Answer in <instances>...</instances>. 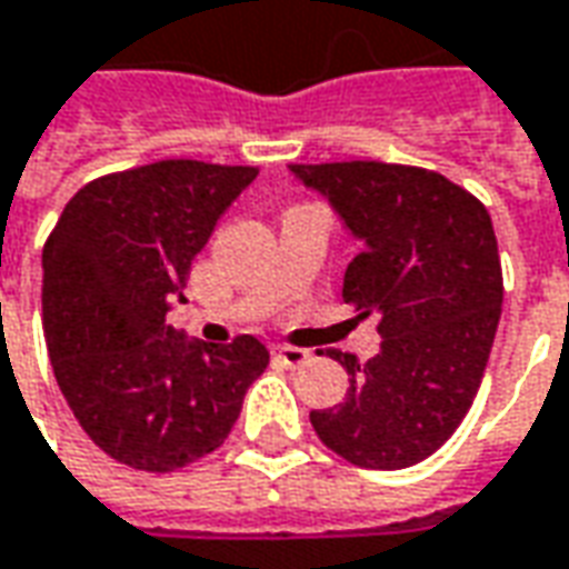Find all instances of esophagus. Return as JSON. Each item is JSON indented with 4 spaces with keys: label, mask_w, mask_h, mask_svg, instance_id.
Returning a JSON list of instances; mask_svg holds the SVG:
<instances>
[{
    "label": "esophagus",
    "mask_w": 569,
    "mask_h": 569,
    "mask_svg": "<svg viewBox=\"0 0 569 569\" xmlns=\"http://www.w3.org/2000/svg\"><path fill=\"white\" fill-rule=\"evenodd\" d=\"M273 358L280 361L283 367H301L308 365V351L305 349H296V346H273Z\"/></svg>",
    "instance_id": "34e87169"
}]
</instances>
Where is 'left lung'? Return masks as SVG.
Returning a JSON list of instances; mask_svg holds the SVG:
<instances>
[{
    "label": "left lung",
    "instance_id": "8db88e82",
    "mask_svg": "<svg viewBox=\"0 0 569 569\" xmlns=\"http://www.w3.org/2000/svg\"><path fill=\"white\" fill-rule=\"evenodd\" d=\"M361 242L342 299L380 315L370 361L330 351L349 373L339 408L311 411L320 442L355 467L430 458L477 396L501 317L492 218L442 173L382 161L289 164Z\"/></svg>",
    "mask_w": 569,
    "mask_h": 569
}]
</instances>
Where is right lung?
<instances>
[{
    "instance_id": "obj_1",
    "label": "right lung",
    "mask_w": 569,
    "mask_h": 569,
    "mask_svg": "<svg viewBox=\"0 0 569 569\" xmlns=\"http://www.w3.org/2000/svg\"><path fill=\"white\" fill-rule=\"evenodd\" d=\"M254 168L154 161L92 180L42 249V330L73 417L96 446L168 473L230 436L264 367L254 336L208 346L168 327L189 268Z\"/></svg>"
}]
</instances>
